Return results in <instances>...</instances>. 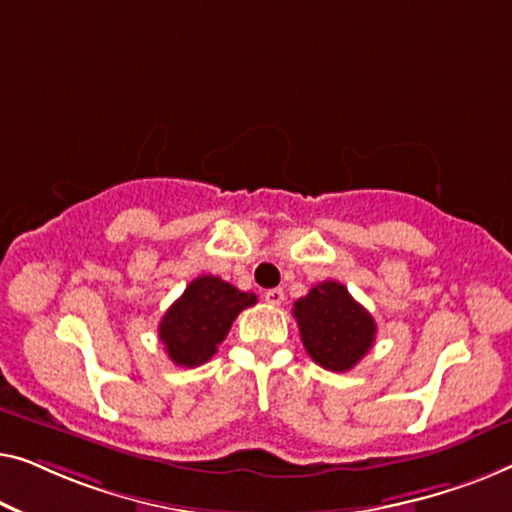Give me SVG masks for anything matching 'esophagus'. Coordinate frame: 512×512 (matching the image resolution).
Here are the masks:
<instances>
[{"mask_svg": "<svg viewBox=\"0 0 512 512\" xmlns=\"http://www.w3.org/2000/svg\"><path fill=\"white\" fill-rule=\"evenodd\" d=\"M264 301L271 306H280L285 301V292L280 290V287H273V290L264 292Z\"/></svg>", "mask_w": 512, "mask_h": 512, "instance_id": "1", "label": "esophagus"}]
</instances>
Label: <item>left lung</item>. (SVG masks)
<instances>
[{"mask_svg":"<svg viewBox=\"0 0 512 512\" xmlns=\"http://www.w3.org/2000/svg\"><path fill=\"white\" fill-rule=\"evenodd\" d=\"M301 341L315 364L327 371H350L376 341V322L348 287L325 280L294 301Z\"/></svg>","mask_w":512,"mask_h":512,"instance_id":"left-lung-1","label":"left lung"}]
</instances>
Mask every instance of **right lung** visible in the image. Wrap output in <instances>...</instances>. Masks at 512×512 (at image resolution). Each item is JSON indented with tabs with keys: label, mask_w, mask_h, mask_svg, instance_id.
Segmentation results:
<instances>
[{
	"label": "right lung",
	"mask_w": 512,
	"mask_h": 512,
	"mask_svg": "<svg viewBox=\"0 0 512 512\" xmlns=\"http://www.w3.org/2000/svg\"><path fill=\"white\" fill-rule=\"evenodd\" d=\"M253 304V292H241L218 276L194 278L157 329L171 362L185 369L206 364L225 341L236 315Z\"/></svg>",
	"instance_id": "obj_1"
}]
</instances>
